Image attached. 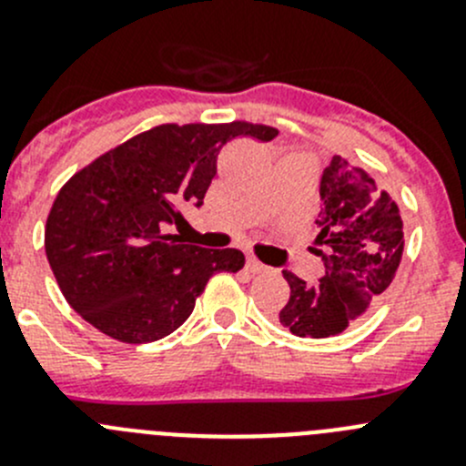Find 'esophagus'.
<instances>
[{
  "mask_svg": "<svg viewBox=\"0 0 466 466\" xmlns=\"http://www.w3.org/2000/svg\"><path fill=\"white\" fill-rule=\"evenodd\" d=\"M246 270L250 272V275H261V272H266L268 268L263 266L261 261H257L255 257H248V259H246Z\"/></svg>",
  "mask_w": 466,
  "mask_h": 466,
  "instance_id": "esophagus-1",
  "label": "esophagus"
}]
</instances>
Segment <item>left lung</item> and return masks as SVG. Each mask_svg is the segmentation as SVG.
I'll list each match as a JSON object with an SVG mask.
<instances>
[{
  "instance_id": "left-lung-1",
  "label": "left lung",
  "mask_w": 466,
  "mask_h": 466,
  "mask_svg": "<svg viewBox=\"0 0 466 466\" xmlns=\"http://www.w3.org/2000/svg\"><path fill=\"white\" fill-rule=\"evenodd\" d=\"M313 248L324 261L316 286L284 270L290 298L279 311L281 327L299 338H327L345 331L392 284L403 255L399 207L377 182L340 155H333L320 177Z\"/></svg>"
}]
</instances>
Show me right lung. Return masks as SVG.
<instances>
[{
  "mask_svg": "<svg viewBox=\"0 0 466 466\" xmlns=\"http://www.w3.org/2000/svg\"><path fill=\"white\" fill-rule=\"evenodd\" d=\"M234 137L270 142V126L164 124L107 150L58 191L45 250L69 307L121 342L176 331L214 272L241 270V250L167 234L180 207L203 205L220 148Z\"/></svg>",
  "mask_w": 466,
  "mask_h": 466,
  "instance_id": "right-lung-1",
  "label": "right lung"
}]
</instances>
